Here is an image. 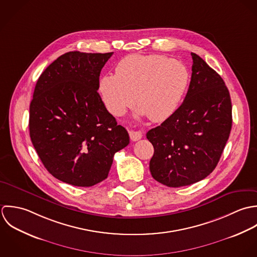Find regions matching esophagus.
I'll return each instance as SVG.
<instances>
[{
	"label": "esophagus",
	"instance_id": "obj_1",
	"mask_svg": "<svg viewBox=\"0 0 257 257\" xmlns=\"http://www.w3.org/2000/svg\"><path fill=\"white\" fill-rule=\"evenodd\" d=\"M129 136L132 141H138L142 138V133L140 131H130Z\"/></svg>",
	"mask_w": 257,
	"mask_h": 257
}]
</instances>
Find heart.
<instances>
[{
  "mask_svg": "<svg viewBox=\"0 0 257 257\" xmlns=\"http://www.w3.org/2000/svg\"><path fill=\"white\" fill-rule=\"evenodd\" d=\"M189 84L190 73L183 63L159 54H133L117 64L115 75L102 77L99 91L115 116L134 105L137 96L140 113L163 122L176 113Z\"/></svg>",
  "mask_w": 257,
  "mask_h": 257,
  "instance_id": "heart-1",
  "label": "heart"
}]
</instances>
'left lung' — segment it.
Segmentation results:
<instances>
[{
  "label": "left lung",
  "instance_id": "1",
  "mask_svg": "<svg viewBox=\"0 0 257 257\" xmlns=\"http://www.w3.org/2000/svg\"><path fill=\"white\" fill-rule=\"evenodd\" d=\"M191 54L192 77L184 102L146 135L154 147L151 175L172 188L195 184L214 170L232 124L230 96L223 79L202 57Z\"/></svg>",
  "mask_w": 257,
  "mask_h": 257
}]
</instances>
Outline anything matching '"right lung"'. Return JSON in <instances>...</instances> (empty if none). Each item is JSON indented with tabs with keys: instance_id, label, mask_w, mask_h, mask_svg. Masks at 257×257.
Here are the masks:
<instances>
[{
	"instance_id": "obj_1",
	"label": "right lung",
	"mask_w": 257,
	"mask_h": 257,
	"mask_svg": "<svg viewBox=\"0 0 257 257\" xmlns=\"http://www.w3.org/2000/svg\"><path fill=\"white\" fill-rule=\"evenodd\" d=\"M113 52H69L41 74L30 105V136L46 169L57 180L91 187L108 177L128 132L107 111L97 92Z\"/></svg>"
}]
</instances>
